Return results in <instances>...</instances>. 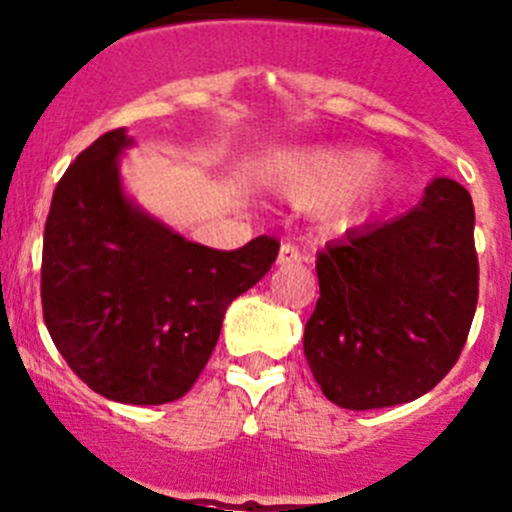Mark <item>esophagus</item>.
<instances>
[{"label":"esophagus","mask_w":512,"mask_h":512,"mask_svg":"<svg viewBox=\"0 0 512 512\" xmlns=\"http://www.w3.org/2000/svg\"><path fill=\"white\" fill-rule=\"evenodd\" d=\"M277 262H279V265H296V262H301V250H299V245H294V243H282V247H279Z\"/></svg>","instance_id":"esophagus-1"}]
</instances>
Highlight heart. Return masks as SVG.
Segmentation results:
<instances>
[{
  "label": "heart",
  "instance_id": "b5f03b06",
  "mask_svg": "<svg viewBox=\"0 0 512 512\" xmlns=\"http://www.w3.org/2000/svg\"><path fill=\"white\" fill-rule=\"evenodd\" d=\"M369 162L372 157L362 150H303L279 162L277 179L279 187L294 199L333 196L335 211L347 213L372 189Z\"/></svg>",
  "mask_w": 512,
  "mask_h": 512
}]
</instances>
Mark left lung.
<instances>
[{"label":"left lung","mask_w":512,"mask_h":512,"mask_svg":"<svg viewBox=\"0 0 512 512\" xmlns=\"http://www.w3.org/2000/svg\"><path fill=\"white\" fill-rule=\"evenodd\" d=\"M316 272L303 352L325 398L347 411L415 401L457 364L476 313L471 194L435 179L413 211L325 245Z\"/></svg>","instance_id":"left-lung-1"}]
</instances>
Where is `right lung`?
I'll list each match as a JSON object with an SVG mask.
<instances>
[{
  "mask_svg": "<svg viewBox=\"0 0 512 512\" xmlns=\"http://www.w3.org/2000/svg\"><path fill=\"white\" fill-rule=\"evenodd\" d=\"M104 133L60 177L43 233L41 303L55 347L92 391L133 406L182 398L204 372L226 308L274 265L267 235L238 250L184 240L121 192Z\"/></svg>",
  "mask_w": 512,
  "mask_h": 512,
  "instance_id": "right-lung-1",
  "label": "right lung"
}]
</instances>
